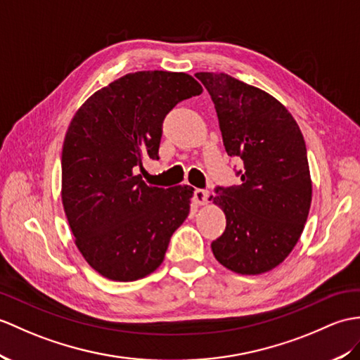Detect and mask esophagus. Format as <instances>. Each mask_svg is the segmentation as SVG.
Wrapping results in <instances>:
<instances>
[{"instance_id":"1","label":"esophagus","mask_w":360,"mask_h":360,"mask_svg":"<svg viewBox=\"0 0 360 360\" xmlns=\"http://www.w3.org/2000/svg\"><path fill=\"white\" fill-rule=\"evenodd\" d=\"M193 198H195V202L198 205H205L207 200H208V191L202 190V188H196L193 191Z\"/></svg>"}]
</instances>
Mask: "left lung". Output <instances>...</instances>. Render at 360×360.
<instances>
[{"mask_svg": "<svg viewBox=\"0 0 360 360\" xmlns=\"http://www.w3.org/2000/svg\"><path fill=\"white\" fill-rule=\"evenodd\" d=\"M195 77L212 96L225 152L240 158L239 186L210 196L227 227L212 242L214 257L239 274L283 262L302 235L311 205L307 147L297 122L278 99L225 73Z\"/></svg>", "mask_w": 360, "mask_h": 360, "instance_id": "8db88e82", "label": "left lung"}]
</instances>
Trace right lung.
<instances>
[{"label":"right lung","instance_id":"right-lung-1","mask_svg":"<svg viewBox=\"0 0 360 360\" xmlns=\"http://www.w3.org/2000/svg\"><path fill=\"white\" fill-rule=\"evenodd\" d=\"M202 94L187 73H129L95 91L75 113L63 144V205L81 255L107 279L131 282L164 261L190 213L193 188L150 187L135 174L160 160L162 121Z\"/></svg>","mask_w":360,"mask_h":360}]
</instances>
